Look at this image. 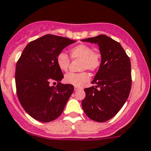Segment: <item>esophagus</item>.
I'll use <instances>...</instances> for the list:
<instances>
[{"mask_svg": "<svg viewBox=\"0 0 151 151\" xmlns=\"http://www.w3.org/2000/svg\"><path fill=\"white\" fill-rule=\"evenodd\" d=\"M79 90H80V88H79V87H74V91H77Z\"/></svg>", "mask_w": 151, "mask_h": 151, "instance_id": "esophagus-1", "label": "esophagus"}]
</instances>
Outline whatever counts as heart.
I'll use <instances>...</instances> for the list:
<instances>
[{"instance_id": "b5f03b06", "label": "heart", "mask_w": 151, "mask_h": 151, "mask_svg": "<svg viewBox=\"0 0 151 151\" xmlns=\"http://www.w3.org/2000/svg\"><path fill=\"white\" fill-rule=\"evenodd\" d=\"M70 56L73 59H81V69H88L91 71L98 70L101 66V55L93 50L91 47L87 45H78L69 50ZM56 63L61 71L68 70L70 59L64 52H60L56 58ZM90 75L86 71L80 73L69 72L65 75L64 81L67 84L75 87H82L85 83L89 81Z\"/></svg>"}]
</instances>
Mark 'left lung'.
<instances>
[{"mask_svg": "<svg viewBox=\"0 0 151 151\" xmlns=\"http://www.w3.org/2000/svg\"><path fill=\"white\" fill-rule=\"evenodd\" d=\"M82 42L98 45L101 58V66L91 82L96 85L84 90L85 98L82 106L91 120L105 122L119 112L130 93V59L121 44L106 35Z\"/></svg>", "mask_w": 151, "mask_h": 151, "instance_id": "8db88e82", "label": "left lung"}]
</instances>
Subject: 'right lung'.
I'll return each instance as SVG.
<instances>
[{"instance_id": "add662e5", "label": "right lung", "mask_w": 151, "mask_h": 151, "mask_svg": "<svg viewBox=\"0 0 151 151\" xmlns=\"http://www.w3.org/2000/svg\"><path fill=\"white\" fill-rule=\"evenodd\" d=\"M76 42L47 34L30 42L16 65L17 94L25 112L36 121L47 123L61 115L74 86L62 84L63 73L56 58L65 47ZM56 81V86L50 83Z\"/></svg>"}]
</instances>
